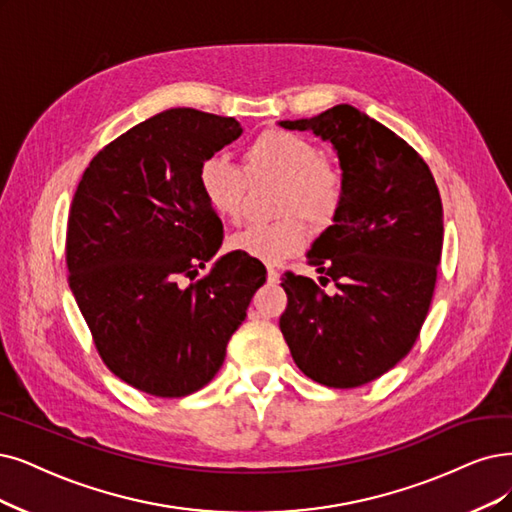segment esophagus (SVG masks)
<instances>
[{"mask_svg": "<svg viewBox=\"0 0 512 512\" xmlns=\"http://www.w3.org/2000/svg\"><path fill=\"white\" fill-rule=\"evenodd\" d=\"M268 282H270V285H278V282H280V272L274 270V268H268Z\"/></svg>", "mask_w": 512, "mask_h": 512, "instance_id": "1", "label": "esophagus"}]
</instances>
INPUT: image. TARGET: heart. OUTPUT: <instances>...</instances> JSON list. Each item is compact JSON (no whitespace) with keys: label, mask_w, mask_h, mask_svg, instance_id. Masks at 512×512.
Here are the masks:
<instances>
[{"label":"heart","mask_w":512,"mask_h":512,"mask_svg":"<svg viewBox=\"0 0 512 512\" xmlns=\"http://www.w3.org/2000/svg\"><path fill=\"white\" fill-rule=\"evenodd\" d=\"M246 170L253 177L282 181L278 211L272 223H251L230 238V249L263 263H278L306 244V227L329 225L342 211L348 194V175L335 156L318 154V147L289 130H266L244 151ZM200 192L208 206L223 217L236 219L242 208L246 177L242 168L223 156H211L198 170ZM296 215L293 216L292 213Z\"/></svg>","instance_id":"1"}]
</instances>
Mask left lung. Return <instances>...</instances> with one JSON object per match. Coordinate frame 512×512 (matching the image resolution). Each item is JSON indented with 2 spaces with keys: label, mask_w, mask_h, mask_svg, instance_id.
Wrapping results in <instances>:
<instances>
[{
  "label": "left lung",
  "mask_w": 512,
  "mask_h": 512,
  "mask_svg": "<svg viewBox=\"0 0 512 512\" xmlns=\"http://www.w3.org/2000/svg\"><path fill=\"white\" fill-rule=\"evenodd\" d=\"M278 124L329 141L348 175L342 211L308 253L335 293L287 272L280 331L310 380L369 384L409 354L426 320L443 249L439 187L418 151L352 105Z\"/></svg>",
  "instance_id": "obj_1"
}]
</instances>
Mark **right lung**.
Here are the masks:
<instances>
[{
  "label": "right lung",
  "mask_w": 512,
  "mask_h": 512,
  "mask_svg": "<svg viewBox=\"0 0 512 512\" xmlns=\"http://www.w3.org/2000/svg\"><path fill=\"white\" fill-rule=\"evenodd\" d=\"M234 118L166 109L105 145L67 223L69 287L103 363L141 392L179 399L213 380L266 268L227 253L200 164L240 137Z\"/></svg>",
  "instance_id": "1"
}]
</instances>
